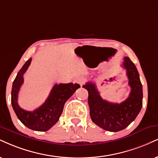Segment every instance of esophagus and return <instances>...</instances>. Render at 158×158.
<instances>
[{
    "label": "esophagus",
    "instance_id": "1",
    "mask_svg": "<svg viewBox=\"0 0 158 158\" xmlns=\"http://www.w3.org/2000/svg\"><path fill=\"white\" fill-rule=\"evenodd\" d=\"M85 81V77H83V76H81V77H77V78L75 80V83H77V84H79L80 85H82L83 83H84Z\"/></svg>",
    "mask_w": 158,
    "mask_h": 158
}]
</instances>
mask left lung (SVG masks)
Masks as SVG:
<instances>
[{
  "mask_svg": "<svg viewBox=\"0 0 158 158\" xmlns=\"http://www.w3.org/2000/svg\"><path fill=\"white\" fill-rule=\"evenodd\" d=\"M123 68L127 71L131 91L128 98L119 104L103 100L94 83L88 82L83 85L89 93L91 120L100 127L110 132L125 129L135 120L142 108L143 89L139 72L128 57L124 58Z\"/></svg>",
  "mask_w": 158,
  "mask_h": 158,
  "instance_id": "obj_1",
  "label": "left lung"
}]
</instances>
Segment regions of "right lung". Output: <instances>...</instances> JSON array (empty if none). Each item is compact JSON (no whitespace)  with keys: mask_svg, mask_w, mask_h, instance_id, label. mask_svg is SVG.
Here are the masks:
<instances>
[{"mask_svg":"<svg viewBox=\"0 0 158 158\" xmlns=\"http://www.w3.org/2000/svg\"><path fill=\"white\" fill-rule=\"evenodd\" d=\"M32 58L25 62L15 77L11 89V105L20 122L29 129L36 131H47L59 119L66 101L73 95L80 85L73 83L56 84L43 104L34 111L21 108L17 103L18 93L23 83V74L28 69Z\"/></svg>","mask_w":158,"mask_h":158,"instance_id":"right-lung-1","label":"right lung"}]
</instances>
